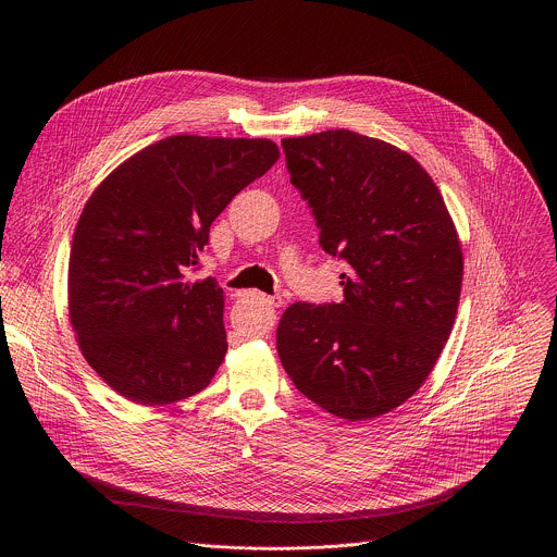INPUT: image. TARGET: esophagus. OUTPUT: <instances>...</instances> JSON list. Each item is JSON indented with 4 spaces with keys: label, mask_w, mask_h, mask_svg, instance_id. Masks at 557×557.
Returning <instances> with one entry per match:
<instances>
[{
    "label": "esophagus",
    "mask_w": 557,
    "mask_h": 557,
    "mask_svg": "<svg viewBox=\"0 0 557 557\" xmlns=\"http://www.w3.org/2000/svg\"><path fill=\"white\" fill-rule=\"evenodd\" d=\"M256 301H260L262 306H267V308H271V310H275L277 306H280V299H275V297H269V295H264V293H253L251 295ZM273 326V324H271Z\"/></svg>",
    "instance_id": "1"
}]
</instances>
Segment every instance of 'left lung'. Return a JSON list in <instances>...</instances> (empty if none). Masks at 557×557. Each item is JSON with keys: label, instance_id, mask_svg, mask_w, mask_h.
Returning <instances> with one entry per match:
<instances>
[{"label": "left lung", "instance_id": "obj_1", "mask_svg": "<svg viewBox=\"0 0 557 557\" xmlns=\"http://www.w3.org/2000/svg\"><path fill=\"white\" fill-rule=\"evenodd\" d=\"M282 147L320 247L346 273L339 304L284 310L280 361L326 412L381 417L423 385L449 339L462 284L454 222L430 174L385 140L329 129Z\"/></svg>", "mask_w": 557, "mask_h": 557}]
</instances>
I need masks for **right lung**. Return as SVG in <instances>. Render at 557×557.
<instances>
[{
    "label": "right lung",
    "instance_id": "add662e5",
    "mask_svg": "<svg viewBox=\"0 0 557 557\" xmlns=\"http://www.w3.org/2000/svg\"><path fill=\"white\" fill-rule=\"evenodd\" d=\"M280 158L267 138L168 136L90 196L67 264L70 324L125 399L168 406L205 389L226 352L222 288L189 280L224 207Z\"/></svg>",
    "mask_w": 557,
    "mask_h": 557
}]
</instances>
